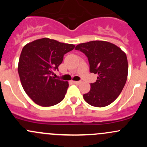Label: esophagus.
<instances>
[{"label": "esophagus", "mask_w": 147, "mask_h": 147, "mask_svg": "<svg viewBox=\"0 0 147 147\" xmlns=\"http://www.w3.org/2000/svg\"><path fill=\"white\" fill-rule=\"evenodd\" d=\"M73 83L75 84H79L81 83V81H73Z\"/></svg>", "instance_id": "1"}]
</instances>
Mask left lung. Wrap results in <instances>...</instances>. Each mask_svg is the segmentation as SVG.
I'll return each instance as SVG.
<instances>
[{
	"label": "left lung",
	"mask_w": 147,
	"mask_h": 147,
	"mask_svg": "<svg viewBox=\"0 0 147 147\" xmlns=\"http://www.w3.org/2000/svg\"><path fill=\"white\" fill-rule=\"evenodd\" d=\"M75 50L87 56L90 72L98 75L96 82L90 84V92L83 94L84 100L97 107L110 105L117 98L127 82L126 54L117 45L102 40L79 44Z\"/></svg>",
	"instance_id": "1"
}]
</instances>
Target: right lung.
<instances>
[{
	"instance_id": "1",
	"label": "right lung",
	"mask_w": 147,
	"mask_h": 147,
	"mask_svg": "<svg viewBox=\"0 0 147 147\" xmlns=\"http://www.w3.org/2000/svg\"><path fill=\"white\" fill-rule=\"evenodd\" d=\"M75 47L47 38L23 47L18 67L19 77L26 94L37 105L53 106L64 99L68 82L52 75L54 70H58L64 55Z\"/></svg>"
}]
</instances>
